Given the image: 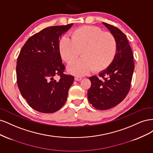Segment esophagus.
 Masks as SVG:
<instances>
[{"label":"esophagus","instance_id":"34e87169","mask_svg":"<svg viewBox=\"0 0 153 153\" xmlns=\"http://www.w3.org/2000/svg\"><path fill=\"white\" fill-rule=\"evenodd\" d=\"M82 79V78L81 76H76L75 77V80H76V81H80V80H81Z\"/></svg>","mask_w":153,"mask_h":153}]
</instances>
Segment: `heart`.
<instances>
[{
    "label": "heart",
    "mask_w": 153,
    "mask_h": 153,
    "mask_svg": "<svg viewBox=\"0 0 153 153\" xmlns=\"http://www.w3.org/2000/svg\"><path fill=\"white\" fill-rule=\"evenodd\" d=\"M71 39L63 37L59 50L62 58L70 63L81 52L82 58L69 64L68 71L75 75H84L94 69L101 71L107 68L115 59L117 44L114 36L94 26L84 25L74 30Z\"/></svg>",
    "instance_id": "heart-1"
}]
</instances>
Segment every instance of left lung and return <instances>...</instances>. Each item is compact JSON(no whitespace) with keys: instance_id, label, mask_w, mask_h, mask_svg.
Wrapping results in <instances>:
<instances>
[{"instance_id":"left-lung-1","label":"left lung","mask_w":153,"mask_h":153,"mask_svg":"<svg viewBox=\"0 0 153 153\" xmlns=\"http://www.w3.org/2000/svg\"><path fill=\"white\" fill-rule=\"evenodd\" d=\"M116 39L117 50L112 64L101 71L99 76L89 77L91 86L88 90L89 103L96 109L114 107L126 98L130 89L135 68L133 55L126 35L117 27L103 23Z\"/></svg>"}]
</instances>
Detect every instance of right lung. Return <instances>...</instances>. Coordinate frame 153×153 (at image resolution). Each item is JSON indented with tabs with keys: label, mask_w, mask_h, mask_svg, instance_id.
Wrapping results in <instances>:
<instances>
[{
	"label": "right lung",
	"mask_w": 153,
	"mask_h": 153,
	"mask_svg": "<svg viewBox=\"0 0 153 153\" xmlns=\"http://www.w3.org/2000/svg\"><path fill=\"white\" fill-rule=\"evenodd\" d=\"M73 24L48 27L32 36L18 55L17 84L22 96L32 108L53 113L65 103L74 76L64 73L59 50L61 36ZM57 75V81L54 76Z\"/></svg>",
	"instance_id": "obj_1"
}]
</instances>
